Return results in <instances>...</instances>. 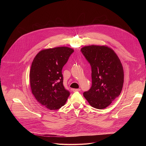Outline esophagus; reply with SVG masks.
Segmentation results:
<instances>
[{"mask_svg": "<svg viewBox=\"0 0 146 146\" xmlns=\"http://www.w3.org/2000/svg\"><path fill=\"white\" fill-rule=\"evenodd\" d=\"M81 90L80 89V88H78V89H72V91H73V92H78V91H80Z\"/></svg>", "mask_w": 146, "mask_h": 146, "instance_id": "obj_1", "label": "esophagus"}]
</instances>
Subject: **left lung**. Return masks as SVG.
<instances>
[{"label": "left lung", "instance_id": "left-lung-1", "mask_svg": "<svg viewBox=\"0 0 146 146\" xmlns=\"http://www.w3.org/2000/svg\"><path fill=\"white\" fill-rule=\"evenodd\" d=\"M81 51L92 69L91 88L83 95L92 107L105 109L122 91L124 74L121 62L108 46L91 45L83 47Z\"/></svg>", "mask_w": 146, "mask_h": 146}]
</instances>
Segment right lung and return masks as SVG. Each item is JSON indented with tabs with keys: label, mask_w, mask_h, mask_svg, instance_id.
<instances>
[{
	"label": "right lung",
	"mask_w": 146,
	"mask_h": 146,
	"mask_svg": "<svg viewBox=\"0 0 146 146\" xmlns=\"http://www.w3.org/2000/svg\"><path fill=\"white\" fill-rule=\"evenodd\" d=\"M73 52L68 47L44 49L32 62L29 74L32 93L39 103L50 110L60 109L70 95L63 85L62 70Z\"/></svg>",
	"instance_id": "right-lung-1"
}]
</instances>
